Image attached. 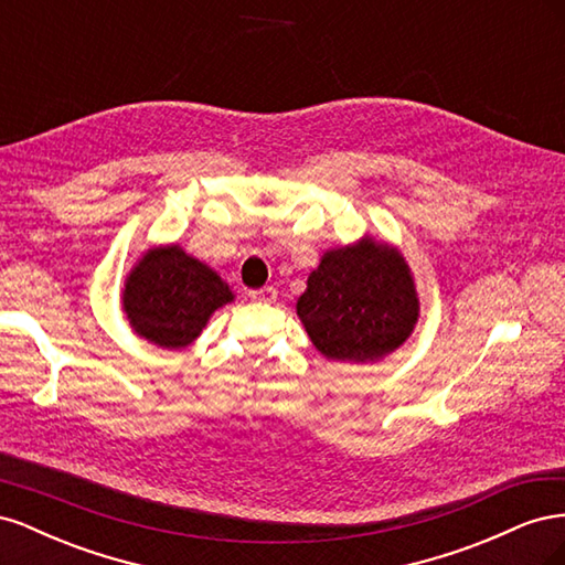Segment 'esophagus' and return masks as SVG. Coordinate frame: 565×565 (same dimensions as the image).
I'll return each instance as SVG.
<instances>
[{
  "label": "esophagus",
  "instance_id": "34e87169",
  "mask_svg": "<svg viewBox=\"0 0 565 565\" xmlns=\"http://www.w3.org/2000/svg\"><path fill=\"white\" fill-rule=\"evenodd\" d=\"M252 301H259V303H273L278 299L276 287H264V289H252L249 292Z\"/></svg>",
  "mask_w": 565,
  "mask_h": 565
}]
</instances>
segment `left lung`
I'll return each mask as SVG.
<instances>
[{
	"label": "left lung",
	"mask_w": 565,
	"mask_h": 565,
	"mask_svg": "<svg viewBox=\"0 0 565 565\" xmlns=\"http://www.w3.org/2000/svg\"><path fill=\"white\" fill-rule=\"evenodd\" d=\"M297 316L324 358L367 363L396 351L415 330L419 299L398 249L365 237L322 254Z\"/></svg>",
	"instance_id": "left-lung-1"
}]
</instances>
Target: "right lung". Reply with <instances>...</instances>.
<instances>
[{"label": "right lung", "mask_w": 565, "mask_h": 565, "mask_svg": "<svg viewBox=\"0 0 565 565\" xmlns=\"http://www.w3.org/2000/svg\"><path fill=\"white\" fill-rule=\"evenodd\" d=\"M228 301V285L179 245L150 249L129 273L122 292L134 332L162 349L191 344Z\"/></svg>", "instance_id": "obj_1"}]
</instances>
